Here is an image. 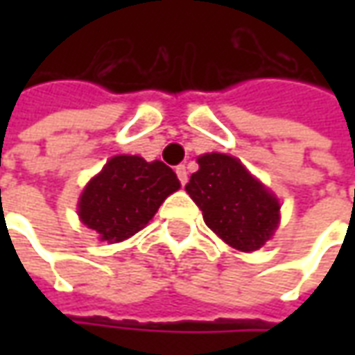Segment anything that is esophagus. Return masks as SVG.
I'll return each mask as SVG.
<instances>
[{
    "mask_svg": "<svg viewBox=\"0 0 355 355\" xmlns=\"http://www.w3.org/2000/svg\"><path fill=\"white\" fill-rule=\"evenodd\" d=\"M175 173H177L178 180H180V184L184 186L186 182H188V171H186L184 165H178L177 169H175Z\"/></svg>",
    "mask_w": 355,
    "mask_h": 355,
    "instance_id": "34e87169",
    "label": "esophagus"
}]
</instances>
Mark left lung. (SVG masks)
<instances>
[{
	"instance_id": "1",
	"label": "left lung",
	"mask_w": 355,
	"mask_h": 355,
	"mask_svg": "<svg viewBox=\"0 0 355 355\" xmlns=\"http://www.w3.org/2000/svg\"><path fill=\"white\" fill-rule=\"evenodd\" d=\"M198 163L186 192L201 209L205 224L238 251L261 249L279 224L277 198L232 155L203 154Z\"/></svg>"
}]
</instances>
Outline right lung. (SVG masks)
Wrapping results in <instances>:
<instances>
[{
  "label": "right lung",
  "instance_id": "obj_1",
  "mask_svg": "<svg viewBox=\"0 0 355 355\" xmlns=\"http://www.w3.org/2000/svg\"><path fill=\"white\" fill-rule=\"evenodd\" d=\"M180 188L175 171L140 155H114L81 192L78 215L101 239L117 243L142 230Z\"/></svg>",
  "mask_w": 355,
  "mask_h": 355
}]
</instances>
